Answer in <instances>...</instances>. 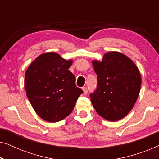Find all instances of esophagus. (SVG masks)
<instances>
[{"mask_svg":"<svg viewBox=\"0 0 159 159\" xmlns=\"http://www.w3.org/2000/svg\"><path fill=\"white\" fill-rule=\"evenodd\" d=\"M82 90H83V93L84 94H87L88 93V88H86V87H84V88H82Z\"/></svg>","mask_w":159,"mask_h":159,"instance_id":"esophagus-1","label":"esophagus"}]
</instances>
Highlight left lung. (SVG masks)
Instances as JSON below:
<instances>
[{
	"label": "left lung",
	"mask_w": 159,
	"mask_h": 159,
	"mask_svg": "<svg viewBox=\"0 0 159 159\" xmlns=\"http://www.w3.org/2000/svg\"><path fill=\"white\" fill-rule=\"evenodd\" d=\"M97 75L96 90L90 94L91 103L98 114L116 121L129 114L138 99L141 86L140 71L125 54L111 51L103 60L92 61Z\"/></svg>",
	"instance_id": "8db88e82"
}]
</instances>
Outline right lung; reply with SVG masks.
Instances as JSON below:
<instances>
[{
    "label": "right lung",
    "mask_w": 159,
    "mask_h": 159,
    "mask_svg": "<svg viewBox=\"0 0 159 159\" xmlns=\"http://www.w3.org/2000/svg\"><path fill=\"white\" fill-rule=\"evenodd\" d=\"M72 60L53 52L42 53L28 66L25 76L26 94L37 114L48 122H57L72 112L82 93L68 70Z\"/></svg>",
    "instance_id": "add662e5"
}]
</instances>
